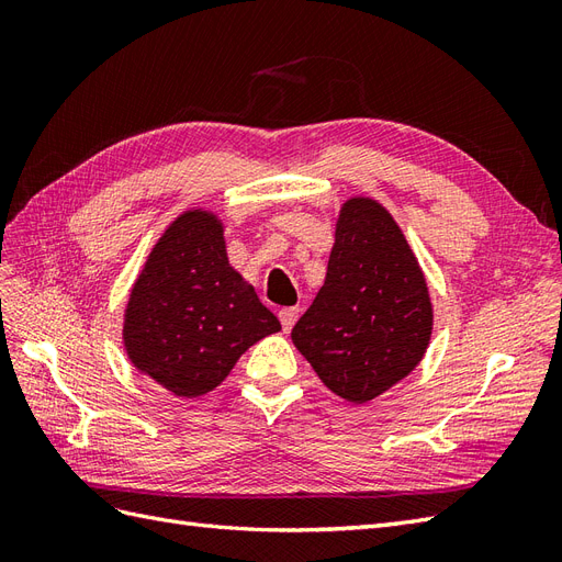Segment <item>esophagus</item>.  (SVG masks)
Wrapping results in <instances>:
<instances>
[{"instance_id": "1", "label": "esophagus", "mask_w": 562, "mask_h": 562, "mask_svg": "<svg viewBox=\"0 0 562 562\" xmlns=\"http://www.w3.org/2000/svg\"><path fill=\"white\" fill-rule=\"evenodd\" d=\"M297 316H300L297 307H283V310H279V321H281V326H283L285 333L295 326Z\"/></svg>"}]
</instances>
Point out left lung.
<instances>
[{
    "label": "left lung",
    "instance_id": "obj_1",
    "mask_svg": "<svg viewBox=\"0 0 562 562\" xmlns=\"http://www.w3.org/2000/svg\"><path fill=\"white\" fill-rule=\"evenodd\" d=\"M434 333L429 283L403 229L372 196L337 213L326 283L293 345L333 394L363 405L422 363Z\"/></svg>",
    "mask_w": 562,
    "mask_h": 562
}]
</instances>
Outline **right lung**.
<instances>
[{
  "label": "right lung",
  "mask_w": 562,
  "mask_h": 562,
  "mask_svg": "<svg viewBox=\"0 0 562 562\" xmlns=\"http://www.w3.org/2000/svg\"><path fill=\"white\" fill-rule=\"evenodd\" d=\"M281 323L227 258L225 223L211 209L182 211L151 246L124 310L133 368L178 398L209 394Z\"/></svg>",
  "instance_id": "right-lung-1"
}]
</instances>
